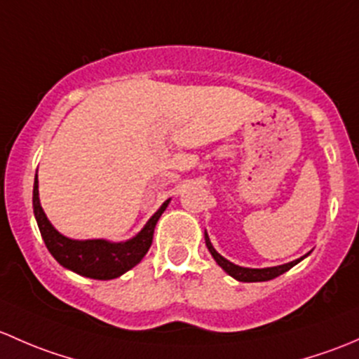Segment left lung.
Returning a JSON list of instances; mask_svg holds the SVG:
<instances>
[{"label":"left lung","mask_w":359,"mask_h":359,"mask_svg":"<svg viewBox=\"0 0 359 359\" xmlns=\"http://www.w3.org/2000/svg\"><path fill=\"white\" fill-rule=\"evenodd\" d=\"M205 245H207V249H209V252L212 254V257L216 259L217 264H219L221 268L228 273V275L233 276L235 280H238V282H268V280H273V278H276V276L283 275L285 271H289L292 266H295L299 261H302L306 257L304 256V257H301V259H295V261L287 262V264H282V266H273V268H262V269L242 268V266H236V264H233V262L224 259L221 254H217L216 249L212 247V243L209 242V236H207V233H205Z\"/></svg>","instance_id":"obj_1"}]
</instances>
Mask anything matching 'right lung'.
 Segmentation results:
<instances>
[{
    "label": "right lung",
    "instance_id": "obj_1",
    "mask_svg": "<svg viewBox=\"0 0 359 359\" xmlns=\"http://www.w3.org/2000/svg\"><path fill=\"white\" fill-rule=\"evenodd\" d=\"M168 204L169 201H165L161 205V209L150 217L145 228L128 242L112 243L107 242V240H72L58 233L48 221L46 214L39 204L38 176L34 180V191H32L36 221H38L39 231H41V236L51 256L70 271L95 280L117 278L123 273L135 268L145 257L150 245H152L155 224H157L158 217L162 216Z\"/></svg>",
    "mask_w": 359,
    "mask_h": 359
}]
</instances>
